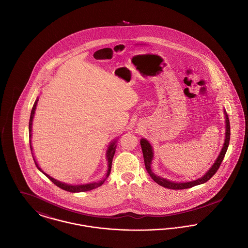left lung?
<instances>
[{"label":"left lung","instance_id":"obj_1","mask_svg":"<svg viewBox=\"0 0 248 248\" xmlns=\"http://www.w3.org/2000/svg\"><path fill=\"white\" fill-rule=\"evenodd\" d=\"M224 111V118H225V139L224 143H223V147L220 151V153L218 154L217 158L216 159V161L214 162L212 166L206 171V173L203 174V176L191 180V181H186V182H176V181H171L165 177H160L157 176L153 169H152V164L154 161V151L153 146L151 145V143L149 142L148 140L142 138L140 140V145H141L142 153H143V157H144V163H145V167L147 172L149 173V175L151 177L154 179V181L165 187L167 189H189L191 187L200 185L202 183H205L206 181H208L211 177L216 174V172L217 171V169L219 168V165H221V162L223 161L226 152L228 150L229 147V143H230V138H231V126H230V121H229V117L228 114L226 112V110L223 109Z\"/></svg>","mask_w":248,"mask_h":248}]
</instances>
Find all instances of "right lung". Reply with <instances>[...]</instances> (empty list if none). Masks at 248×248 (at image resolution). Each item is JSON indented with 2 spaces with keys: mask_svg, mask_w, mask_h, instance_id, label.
<instances>
[{
  "mask_svg": "<svg viewBox=\"0 0 248 248\" xmlns=\"http://www.w3.org/2000/svg\"><path fill=\"white\" fill-rule=\"evenodd\" d=\"M38 101H39V97L37 96L36 98L35 102L33 104L32 107V109H31V117H30V123H29V134H30V146H31V154H32V157H33V160H34V163L35 165L37 166V168L44 174L46 175V177L54 183L56 184L58 187L61 188L62 189H65L67 191H71V192H83V191H88V190H91V189H95L97 187H100L107 179V177L109 176V173H110V170H111V164H112V159H113V156L115 154V150H116V142L118 140V138L117 139H114L113 140L109 142L108 146V149L106 151V159L108 161V169H107L106 175L104 176V177L100 180H97V181H94V182H90V183H86V184H75V185H72V184H67L65 182H61L58 179L54 178V177L49 176L48 174H46L40 166L39 164L37 163V160L35 159V156L33 154V149H32V146H31V138H32V123H33V118H34V115H35L36 107L38 104Z\"/></svg>",
  "mask_w": 248,
  "mask_h": 248,
  "instance_id": "1",
  "label": "right lung"
}]
</instances>
